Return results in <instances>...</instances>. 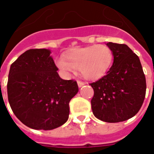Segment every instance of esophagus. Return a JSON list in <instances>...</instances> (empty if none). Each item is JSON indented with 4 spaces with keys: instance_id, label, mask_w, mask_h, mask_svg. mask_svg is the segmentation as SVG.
Here are the masks:
<instances>
[{
    "instance_id": "obj_1",
    "label": "esophagus",
    "mask_w": 154,
    "mask_h": 154,
    "mask_svg": "<svg viewBox=\"0 0 154 154\" xmlns=\"http://www.w3.org/2000/svg\"><path fill=\"white\" fill-rule=\"evenodd\" d=\"M77 83H78V86L79 87V88H81V87H82L83 85H85V82H81V81H78L77 82Z\"/></svg>"
}]
</instances>
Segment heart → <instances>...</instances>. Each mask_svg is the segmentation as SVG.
Returning <instances> with one entry per match:
<instances>
[{"label":"heart","instance_id":"obj_1","mask_svg":"<svg viewBox=\"0 0 154 154\" xmlns=\"http://www.w3.org/2000/svg\"><path fill=\"white\" fill-rule=\"evenodd\" d=\"M112 58V52L108 46L94 45L69 50L64 58L57 59L56 65L65 75L79 69L84 78L95 81L106 74Z\"/></svg>","mask_w":154,"mask_h":154}]
</instances>
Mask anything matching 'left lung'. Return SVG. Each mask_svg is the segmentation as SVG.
Listing matches in <instances>:
<instances>
[{
  "label": "left lung",
  "mask_w": 154,
  "mask_h": 154,
  "mask_svg": "<svg viewBox=\"0 0 154 154\" xmlns=\"http://www.w3.org/2000/svg\"><path fill=\"white\" fill-rule=\"evenodd\" d=\"M113 63L106 75L90 84L92 109L106 123L127 120L140 109L146 95V78L139 57L126 45L108 42Z\"/></svg>",
  "instance_id": "obj_1"
}]
</instances>
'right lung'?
I'll return each instance as SVG.
<instances>
[{
  "label": "right lung",
  "instance_id": "1",
  "mask_svg": "<svg viewBox=\"0 0 154 154\" xmlns=\"http://www.w3.org/2000/svg\"><path fill=\"white\" fill-rule=\"evenodd\" d=\"M51 50L30 49L11 65L8 96L12 111L25 126L50 130L68 120L77 82L58 75Z\"/></svg>",
  "mask_w": 154,
  "mask_h": 154
}]
</instances>
